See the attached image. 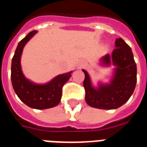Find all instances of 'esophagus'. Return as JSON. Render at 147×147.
Instances as JSON below:
<instances>
[{
	"instance_id": "esophagus-1",
	"label": "esophagus",
	"mask_w": 147,
	"mask_h": 147,
	"mask_svg": "<svg viewBox=\"0 0 147 147\" xmlns=\"http://www.w3.org/2000/svg\"><path fill=\"white\" fill-rule=\"evenodd\" d=\"M86 67V63L84 61H80L77 64V67L79 69H82V68L85 67Z\"/></svg>"
}]
</instances>
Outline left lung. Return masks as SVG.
<instances>
[{"label":"left lung","mask_w":147,"mask_h":147,"mask_svg":"<svg viewBox=\"0 0 147 147\" xmlns=\"http://www.w3.org/2000/svg\"><path fill=\"white\" fill-rule=\"evenodd\" d=\"M115 48L111 55L107 54L99 59L102 67H115L109 83L98 81L95 86L87 71L82 70L85 74V100L90 106L106 110L118 109L128 101L134 91L137 65L132 50L121 38H116Z\"/></svg>","instance_id":"8db88e82"}]
</instances>
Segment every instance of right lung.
<instances>
[{
  "instance_id": "1",
  "label": "right lung",
  "mask_w": 147,
  "mask_h": 147,
  "mask_svg": "<svg viewBox=\"0 0 147 147\" xmlns=\"http://www.w3.org/2000/svg\"><path fill=\"white\" fill-rule=\"evenodd\" d=\"M38 31L30 32L19 42L11 63V82L14 91L23 103L32 109H47L59 104L62 87L73 71L59 74L45 83H36L25 77L21 67V56L26 43Z\"/></svg>"
}]
</instances>
